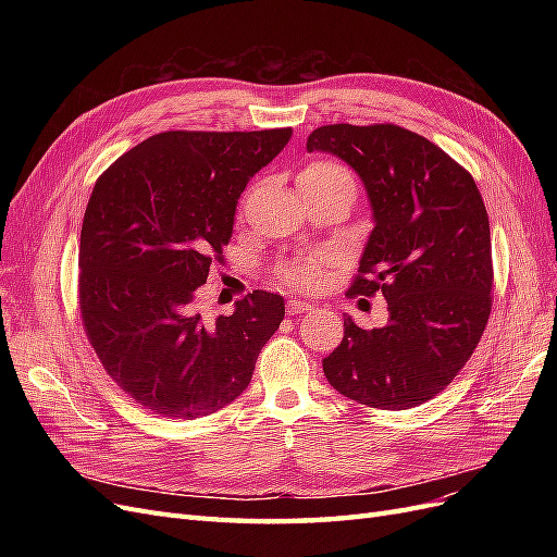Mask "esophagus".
<instances>
[{"instance_id": "1", "label": "esophagus", "mask_w": 557, "mask_h": 557, "mask_svg": "<svg viewBox=\"0 0 557 557\" xmlns=\"http://www.w3.org/2000/svg\"><path fill=\"white\" fill-rule=\"evenodd\" d=\"M309 309H311V305H309V301H305V299H290V301H288V313H290V315L305 313V311H309Z\"/></svg>"}]
</instances>
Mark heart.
Segmentation results:
<instances>
[{"label":"heart","instance_id":"obj_1","mask_svg":"<svg viewBox=\"0 0 557 557\" xmlns=\"http://www.w3.org/2000/svg\"><path fill=\"white\" fill-rule=\"evenodd\" d=\"M334 181H346L350 185L352 176L344 164H336L330 160H315L309 162L299 174V183H334ZM323 258H301V260H288L276 264L274 274L283 285H290L295 290H313L318 285V269L323 264Z\"/></svg>","mask_w":557,"mask_h":557}]
</instances>
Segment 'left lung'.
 I'll list each match as a JSON object with an SVG mask.
<instances>
[{
    "instance_id": "8db88e82",
    "label": "left lung",
    "mask_w": 557,
    "mask_h": 557,
    "mask_svg": "<svg viewBox=\"0 0 557 557\" xmlns=\"http://www.w3.org/2000/svg\"><path fill=\"white\" fill-rule=\"evenodd\" d=\"M309 150L356 170L374 209L348 295L381 293L387 325L344 320L323 372L344 397L401 411L440 395L479 346L493 309L491 223L474 178L420 134L393 123L323 125Z\"/></svg>"
}]
</instances>
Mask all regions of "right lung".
Masks as SVG:
<instances>
[{
  "label": "right lung",
  "instance_id": "obj_1",
  "mask_svg": "<svg viewBox=\"0 0 557 557\" xmlns=\"http://www.w3.org/2000/svg\"><path fill=\"white\" fill-rule=\"evenodd\" d=\"M290 134L160 132L97 178L81 227V323L104 372L144 409L193 420L248 387L283 297L252 290L209 320L199 285L225 262L246 183Z\"/></svg>",
  "mask_w": 557,
  "mask_h": 557
}]
</instances>
